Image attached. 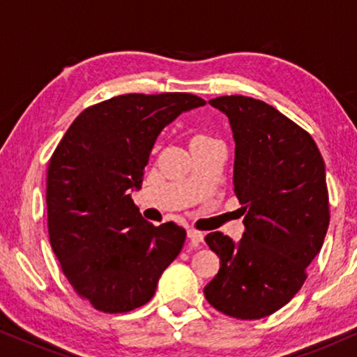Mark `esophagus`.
Masks as SVG:
<instances>
[{
	"mask_svg": "<svg viewBox=\"0 0 357 357\" xmlns=\"http://www.w3.org/2000/svg\"><path fill=\"white\" fill-rule=\"evenodd\" d=\"M187 236H188L190 241H193V242L198 243V242H203L204 234L199 232V231H195V229H190V231L187 232Z\"/></svg>",
	"mask_w": 357,
	"mask_h": 357,
	"instance_id": "esophagus-1",
	"label": "esophagus"
}]
</instances>
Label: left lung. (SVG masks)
Returning <instances> with one entry per match:
<instances>
[{"instance_id": "8db88e82", "label": "left lung", "mask_w": 357, "mask_h": 357, "mask_svg": "<svg viewBox=\"0 0 357 357\" xmlns=\"http://www.w3.org/2000/svg\"><path fill=\"white\" fill-rule=\"evenodd\" d=\"M229 119L234 192L242 204L238 242L222 232L204 241L221 260L204 287L214 309L241 320L275 314L297 294L330 222L325 162L312 136L263 100H209Z\"/></svg>"}]
</instances>
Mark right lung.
I'll list each match as a JSON object with an SVG mask.
<instances>
[{
    "label": "right lung",
    "instance_id": "add662e5",
    "mask_svg": "<svg viewBox=\"0 0 357 357\" xmlns=\"http://www.w3.org/2000/svg\"><path fill=\"white\" fill-rule=\"evenodd\" d=\"M204 104L185 92L119 96L79 114L56 146L47 174L48 236L68 281L94 309L144 305L182 250L185 229L153 226L130 192L141 188L160 131Z\"/></svg>",
    "mask_w": 357,
    "mask_h": 357
}]
</instances>
